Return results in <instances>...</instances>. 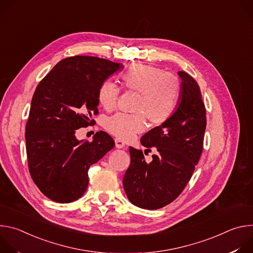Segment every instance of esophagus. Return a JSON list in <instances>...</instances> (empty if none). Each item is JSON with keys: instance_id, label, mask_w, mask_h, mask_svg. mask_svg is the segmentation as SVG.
I'll return each mask as SVG.
<instances>
[{"instance_id": "esophagus-1", "label": "esophagus", "mask_w": 253, "mask_h": 253, "mask_svg": "<svg viewBox=\"0 0 253 253\" xmlns=\"http://www.w3.org/2000/svg\"><path fill=\"white\" fill-rule=\"evenodd\" d=\"M115 146H116V148H119V149L124 148L125 147V143L122 140H120V139H115Z\"/></svg>"}]
</instances>
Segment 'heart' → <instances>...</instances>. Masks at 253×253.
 Segmentation results:
<instances>
[{
    "label": "heart",
    "instance_id": "heart-1",
    "mask_svg": "<svg viewBox=\"0 0 253 253\" xmlns=\"http://www.w3.org/2000/svg\"><path fill=\"white\" fill-rule=\"evenodd\" d=\"M124 86L140 94L136 115L118 113L106 121L107 131L120 140L128 141L146 129V118L153 126L166 123L174 115L181 96V83L177 76L146 64H133L121 76ZM120 89L112 80H105L98 89V101L105 110L117 105Z\"/></svg>",
    "mask_w": 253,
    "mask_h": 253
}]
</instances>
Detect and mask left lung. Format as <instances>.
Returning a JSON list of instances; mask_svg holds the SVG:
<instances>
[{
  "label": "left lung",
  "mask_w": 253,
  "mask_h": 253,
  "mask_svg": "<svg viewBox=\"0 0 253 253\" xmlns=\"http://www.w3.org/2000/svg\"><path fill=\"white\" fill-rule=\"evenodd\" d=\"M181 96L174 115L163 125L144 135L140 142L146 150L155 147L152 161L142 151L129 148L131 163L123 178L129 201L144 209L161 208L183 191L203 149L206 110L197 82L179 71Z\"/></svg>",
  "instance_id": "8db88e82"
}]
</instances>
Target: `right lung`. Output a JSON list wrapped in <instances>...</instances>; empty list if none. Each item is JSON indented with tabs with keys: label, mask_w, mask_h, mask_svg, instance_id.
<instances>
[{
	"label": "right lung",
	"mask_w": 253,
	"mask_h": 253,
	"mask_svg": "<svg viewBox=\"0 0 253 253\" xmlns=\"http://www.w3.org/2000/svg\"><path fill=\"white\" fill-rule=\"evenodd\" d=\"M123 64L92 56L61 60L39 83L26 124V148L33 181L51 200L70 203L88 187V170L108 151L113 138L104 131L92 142L78 140L76 130L92 124L98 89Z\"/></svg>",
	"instance_id": "obj_1"
}]
</instances>
